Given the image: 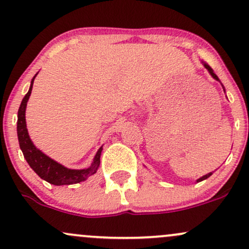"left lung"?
<instances>
[{"label": "left lung", "mask_w": 249, "mask_h": 249, "mask_svg": "<svg viewBox=\"0 0 249 249\" xmlns=\"http://www.w3.org/2000/svg\"><path fill=\"white\" fill-rule=\"evenodd\" d=\"M201 63H202V65H204V67H205V68H206V69L208 70V72H210V75H211V76H212V77H213V78H214V79H215V81H218V82H220L219 77H218V76H216V75H215V73H214V71H213V69H212V68H211V67H210V65H208L206 62L201 61ZM220 83H221V82H220ZM221 87H222V89H224V91H225V88H224V85H222V84H221ZM211 176H212V172H210V173L205 174V176H202V177H201V178H199L198 180H196V182H200V181H202V180H205V179L210 178V177H211Z\"/></svg>", "instance_id": "left-lung-1"}]
</instances>
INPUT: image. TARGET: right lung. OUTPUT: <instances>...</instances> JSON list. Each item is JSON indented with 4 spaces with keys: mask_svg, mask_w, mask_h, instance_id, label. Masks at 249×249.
Masks as SVG:
<instances>
[{
    "mask_svg": "<svg viewBox=\"0 0 249 249\" xmlns=\"http://www.w3.org/2000/svg\"><path fill=\"white\" fill-rule=\"evenodd\" d=\"M37 73L31 79L29 91L24 96V98L22 99L18 113H17V137H18L19 147L23 152L25 160L28 161L29 166L35 171L39 178L50 182V184L56 185V186L78 184V182L84 181L89 177L95 174L98 170L99 164H101L103 146L99 147V150L97 151L93 161L91 162L90 166L82 168V170H71V168L63 166L62 164H59V162L51 159L50 157H48L47 154L43 153L41 150H38L34 145L33 141L30 139L27 128V122H25V108H27V103L29 101L31 90H33L34 79H35Z\"/></svg>",
    "mask_w": 249,
    "mask_h": 249,
    "instance_id": "obj_1",
    "label": "right lung"
}]
</instances>
